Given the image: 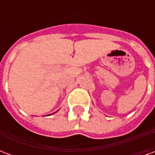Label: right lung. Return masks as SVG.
Wrapping results in <instances>:
<instances>
[{
	"mask_svg": "<svg viewBox=\"0 0 155 155\" xmlns=\"http://www.w3.org/2000/svg\"><path fill=\"white\" fill-rule=\"evenodd\" d=\"M52 114H53V113H52Z\"/></svg>",
	"mask_w": 155,
	"mask_h": 155,
	"instance_id": "right-lung-1",
	"label": "right lung"
}]
</instances>
